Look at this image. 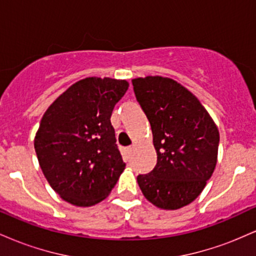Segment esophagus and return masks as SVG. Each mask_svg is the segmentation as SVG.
<instances>
[{
    "instance_id": "obj_1",
    "label": "esophagus",
    "mask_w": 256,
    "mask_h": 256,
    "mask_svg": "<svg viewBox=\"0 0 256 256\" xmlns=\"http://www.w3.org/2000/svg\"><path fill=\"white\" fill-rule=\"evenodd\" d=\"M132 146H128V148H126V152H128V154H131V152H132Z\"/></svg>"
}]
</instances>
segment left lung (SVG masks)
<instances>
[{"label": "left lung", "instance_id": "obj_1", "mask_svg": "<svg viewBox=\"0 0 256 256\" xmlns=\"http://www.w3.org/2000/svg\"><path fill=\"white\" fill-rule=\"evenodd\" d=\"M134 95L152 126L158 162L137 177L144 198L174 210L192 204L212 177L219 131L210 113L186 88L171 78L132 79Z\"/></svg>", "mask_w": 256, "mask_h": 256}]
</instances>
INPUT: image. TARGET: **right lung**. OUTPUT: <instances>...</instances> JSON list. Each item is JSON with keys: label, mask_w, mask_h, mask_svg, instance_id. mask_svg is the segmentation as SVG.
I'll return each mask as SVG.
<instances>
[{"label": "right lung", "mask_w": 256, "mask_h": 256, "mask_svg": "<svg viewBox=\"0 0 256 256\" xmlns=\"http://www.w3.org/2000/svg\"><path fill=\"white\" fill-rule=\"evenodd\" d=\"M128 89L124 79H82L44 113L34 150L44 177L68 204L101 202L125 170L110 116Z\"/></svg>", "instance_id": "add662e5"}]
</instances>
